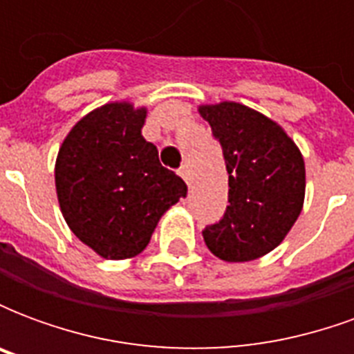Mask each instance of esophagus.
<instances>
[{"label":"esophagus","mask_w":354,"mask_h":354,"mask_svg":"<svg viewBox=\"0 0 354 354\" xmlns=\"http://www.w3.org/2000/svg\"><path fill=\"white\" fill-rule=\"evenodd\" d=\"M178 174H180V176L184 178L185 182L189 184V170H187V165H182V167L178 169Z\"/></svg>","instance_id":"obj_1"}]
</instances>
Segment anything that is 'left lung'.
I'll use <instances>...</instances> for the list:
<instances>
[{
    "mask_svg": "<svg viewBox=\"0 0 354 354\" xmlns=\"http://www.w3.org/2000/svg\"><path fill=\"white\" fill-rule=\"evenodd\" d=\"M199 113L230 174V205L205 227V243L223 261L258 260L281 245L304 208L301 151L281 124L237 102L201 106Z\"/></svg>",
    "mask_w": 354,
    "mask_h": 354,
    "instance_id": "obj_1",
    "label": "left lung"
}]
</instances>
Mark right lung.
I'll use <instances>...</instances> for the list:
<instances>
[{"label":"right lung","mask_w":354,"mask_h":354,"mask_svg":"<svg viewBox=\"0 0 354 354\" xmlns=\"http://www.w3.org/2000/svg\"><path fill=\"white\" fill-rule=\"evenodd\" d=\"M146 108L111 102L73 124L55 165L58 203L73 235L106 260H127L149 243L187 185L142 136Z\"/></svg>","instance_id":"add662e5"}]
</instances>
